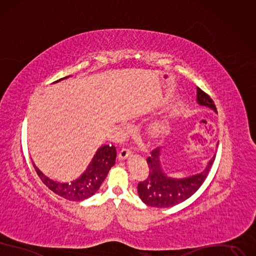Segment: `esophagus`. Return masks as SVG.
Returning <instances> with one entry per match:
<instances>
[{
	"mask_svg": "<svg viewBox=\"0 0 256 256\" xmlns=\"http://www.w3.org/2000/svg\"><path fill=\"white\" fill-rule=\"evenodd\" d=\"M130 156H132V152H130V150H128V148H122L119 152V155H118L120 160H124V159H126Z\"/></svg>",
	"mask_w": 256,
	"mask_h": 256,
	"instance_id": "34e87169",
	"label": "esophagus"
}]
</instances>
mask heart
I'll use <instances>...</instances> for the list:
<instances>
[{"mask_svg": "<svg viewBox=\"0 0 256 256\" xmlns=\"http://www.w3.org/2000/svg\"><path fill=\"white\" fill-rule=\"evenodd\" d=\"M166 126L162 124H154L152 128H150V135L153 138H157L164 134Z\"/></svg>", "mask_w": 256, "mask_h": 256, "instance_id": "1", "label": "heart"}]
</instances>
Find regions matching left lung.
I'll return each mask as SVG.
<instances>
[{
  "mask_svg": "<svg viewBox=\"0 0 256 256\" xmlns=\"http://www.w3.org/2000/svg\"><path fill=\"white\" fill-rule=\"evenodd\" d=\"M197 102L217 112L215 104L209 94L197 88ZM160 148L152 150L146 158L148 175L138 184V194L146 204L154 208H168L180 204L191 197L206 180L209 174L215 156L210 160L204 172L194 176L174 179L164 175L159 162Z\"/></svg>",
  "mask_w": 256,
  "mask_h": 256,
  "instance_id": "left-lung-1",
  "label": "left lung"
}]
</instances>
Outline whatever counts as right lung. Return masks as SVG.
<instances>
[{"mask_svg":"<svg viewBox=\"0 0 256 256\" xmlns=\"http://www.w3.org/2000/svg\"><path fill=\"white\" fill-rule=\"evenodd\" d=\"M64 77L62 79H66ZM59 79L58 81L62 80ZM56 81V82H58ZM117 152L114 146H103L94 156L92 162L90 164L86 171L81 177L76 179L70 184H60L52 180L48 177L43 175V173L34 164L32 166L36 170L38 176L40 177L42 182L56 195H59L65 200L72 202H81L92 196L98 191L103 180L108 176L110 168L115 164Z\"/></svg>","mask_w":256,"mask_h":256,"instance_id":"obj_1","label":"right lung"}]
</instances>
